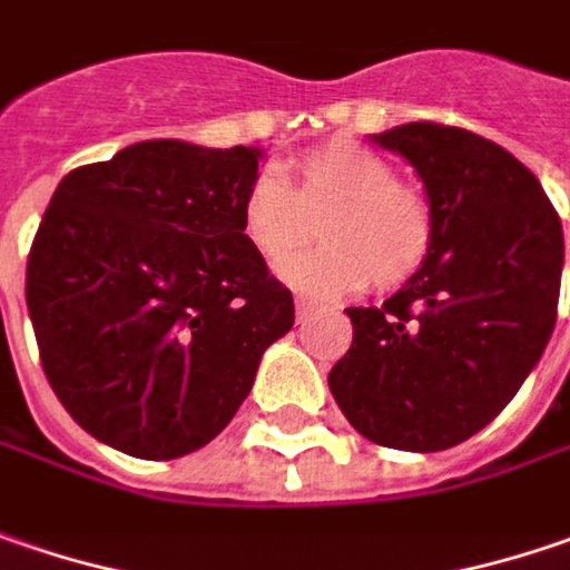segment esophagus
<instances>
[{"label":"esophagus","mask_w":570,"mask_h":570,"mask_svg":"<svg viewBox=\"0 0 570 570\" xmlns=\"http://www.w3.org/2000/svg\"><path fill=\"white\" fill-rule=\"evenodd\" d=\"M295 314H298V324H307V321H311V317L317 314V307H314L311 301L298 298V301H295Z\"/></svg>","instance_id":"esophagus-1"}]
</instances>
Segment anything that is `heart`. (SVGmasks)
I'll list each match as a JSON object with an SVG mask.
<instances>
[{
  "label": "heart",
  "instance_id": "obj_1",
  "mask_svg": "<svg viewBox=\"0 0 570 570\" xmlns=\"http://www.w3.org/2000/svg\"><path fill=\"white\" fill-rule=\"evenodd\" d=\"M317 253L288 259L282 278L304 295L333 298L368 285L391 292L426 263L436 217L426 191L394 176L391 163L350 137H333L288 163V186L269 173L240 195L246 240L282 263L314 237Z\"/></svg>",
  "mask_w": 570,
  "mask_h": 570
}]
</instances>
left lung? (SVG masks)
Listing matches in <instances>:
<instances>
[{"label": "left lung", "instance_id": "obj_1", "mask_svg": "<svg viewBox=\"0 0 570 570\" xmlns=\"http://www.w3.org/2000/svg\"><path fill=\"white\" fill-rule=\"evenodd\" d=\"M372 140L411 163L436 217L420 272L350 307L330 391L365 440L440 452L498 416L556 330L564 237L539 179L471 130L411 121Z\"/></svg>", "mask_w": 570, "mask_h": 570}]
</instances>
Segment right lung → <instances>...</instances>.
<instances>
[{
	"label": "right lung",
	"mask_w": 570,
	"mask_h": 570,
	"mask_svg": "<svg viewBox=\"0 0 570 570\" xmlns=\"http://www.w3.org/2000/svg\"><path fill=\"white\" fill-rule=\"evenodd\" d=\"M259 159L144 140L57 186L24 298L43 375L89 436L154 462L208 445L292 330V292L240 227Z\"/></svg>",
	"instance_id": "obj_1"
}]
</instances>
